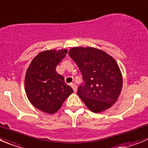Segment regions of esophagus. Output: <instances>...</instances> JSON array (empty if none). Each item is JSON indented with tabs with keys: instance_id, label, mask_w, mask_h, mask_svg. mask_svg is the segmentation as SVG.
<instances>
[{
	"instance_id": "obj_1",
	"label": "esophagus",
	"mask_w": 148,
	"mask_h": 148,
	"mask_svg": "<svg viewBox=\"0 0 148 148\" xmlns=\"http://www.w3.org/2000/svg\"><path fill=\"white\" fill-rule=\"evenodd\" d=\"M71 88H73V90H74V92H77V86H76V84L75 83H71Z\"/></svg>"
}]
</instances>
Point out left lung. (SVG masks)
Here are the masks:
<instances>
[{
    "mask_svg": "<svg viewBox=\"0 0 148 148\" xmlns=\"http://www.w3.org/2000/svg\"><path fill=\"white\" fill-rule=\"evenodd\" d=\"M82 76L77 94L94 113L109 108L116 102L122 88V77L115 60L94 48L74 47L69 52Z\"/></svg>",
    "mask_w": 148,
    "mask_h": 148,
    "instance_id": "left-lung-1",
    "label": "left lung"
}]
</instances>
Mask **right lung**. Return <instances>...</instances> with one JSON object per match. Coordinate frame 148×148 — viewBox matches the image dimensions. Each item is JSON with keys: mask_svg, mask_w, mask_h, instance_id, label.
I'll return each mask as SVG.
<instances>
[{"mask_svg": "<svg viewBox=\"0 0 148 148\" xmlns=\"http://www.w3.org/2000/svg\"><path fill=\"white\" fill-rule=\"evenodd\" d=\"M66 53L65 49L42 51L33 59L26 71L25 88L28 99L36 108L45 113L57 112L73 93L63 76L56 71Z\"/></svg>", "mask_w": 148, "mask_h": 148, "instance_id": "add662e5", "label": "right lung"}]
</instances>
